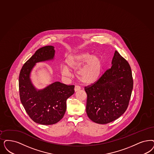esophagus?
<instances>
[{
	"label": "esophagus",
	"mask_w": 154,
	"mask_h": 154,
	"mask_svg": "<svg viewBox=\"0 0 154 154\" xmlns=\"http://www.w3.org/2000/svg\"><path fill=\"white\" fill-rule=\"evenodd\" d=\"M80 90H81V87H80V86H77V85L75 86V87H74V91L75 92L77 91H79Z\"/></svg>",
	"instance_id": "esophagus-1"
}]
</instances>
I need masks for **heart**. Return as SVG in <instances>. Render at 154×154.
<instances>
[{
    "instance_id": "heart-1",
    "label": "heart",
    "mask_w": 154,
    "mask_h": 154,
    "mask_svg": "<svg viewBox=\"0 0 154 154\" xmlns=\"http://www.w3.org/2000/svg\"><path fill=\"white\" fill-rule=\"evenodd\" d=\"M66 65H62L61 73L64 76H70L71 70L77 68L78 79L85 84H93L99 79L103 69V60L98 55L88 52L70 54L65 59Z\"/></svg>"
}]
</instances>
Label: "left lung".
Wrapping results in <instances>:
<instances>
[{"mask_svg":"<svg viewBox=\"0 0 154 154\" xmlns=\"http://www.w3.org/2000/svg\"><path fill=\"white\" fill-rule=\"evenodd\" d=\"M112 65L94 84L85 88L87 115L98 124H106L121 117L127 109L132 93L130 66L117 51Z\"/></svg>","mask_w":154,"mask_h":154,"instance_id":"obj_1","label":"left lung"}]
</instances>
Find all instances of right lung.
<instances>
[{
  "instance_id": "add662e5",
  "label": "right lung",
  "mask_w": 154,
  "mask_h": 154,
  "mask_svg": "<svg viewBox=\"0 0 154 154\" xmlns=\"http://www.w3.org/2000/svg\"><path fill=\"white\" fill-rule=\"evenodd\" d=\"M54 47L51 45L38 49L24 64L19 78V93L21 103L28 115L36 123L51 125L59 122L66 109V100L74 93V85L54 82L42 89L32 84L30 76L37 63L54 60Z\"/></svg>"
}]
</instances>
